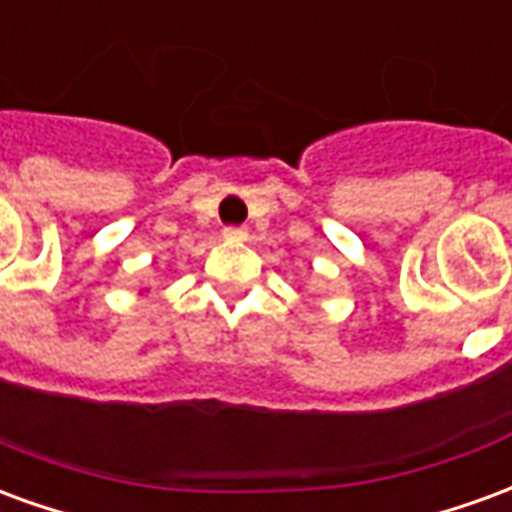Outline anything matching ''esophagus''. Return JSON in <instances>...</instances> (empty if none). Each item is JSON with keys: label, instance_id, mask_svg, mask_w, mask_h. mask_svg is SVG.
I'll use <instances>...</instances> for the list:
<instances>
[{"label": "esophagus", "instance_id": "34e87169", "mask_svg": "<svg viewBox=\"0 0 512 512\" xmlns=\"http://www.w3.org/2000/svg\"><path fill=\"white\" fill-rule=\"evenodd\" d=\"M222 235L227 238V241H244L246 230H244V227H224Z\"/></svg>", "mask_w": 512, "mask_h": 512}]
</instances>
